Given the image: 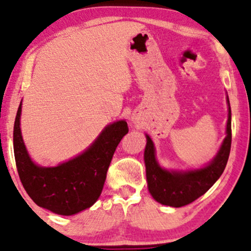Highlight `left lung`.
Returning <instances> with one entry per match:
<instances>
[{
	"mask_svg": "<svg viewBox=\"0 0 251 251\" xmlns=\"http://www.w3.org/2000/svg\"><path fill=\"white\" fill-rule=\"evenodd\" d=\"M228 120L225 140L219 152L204 167L188 171L165 170L155 158V147L150 135L146 134L144 160L146 166L147 187L155 201L165 206L182 207L192 203L203 195L221 176L227 165L231 146V111L229 98Z\"/></svg>",
	"mask_w": 251,
	"mask_h": 251,
	"instance_id": "obj_1",
	"label": "left lung"
}]
</instances>
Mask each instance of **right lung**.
Instances as JSON below:
<instances>
[{
  "mask_svg": "<svg viewBox=\"0 0 251 251\" xmlns=\"http://www.w3.org/2000/svg\"><path fill=\"white\" fill-rule=\"evenodd\" d=\"M22 101L14 125V153L21 182L36 204L59 215L90 208L101 194L108 166L118 144L127 134L125 120L101 131L89 149L55 167H42L30 158L21 133Z\"/></svg>",
  "mask_w": 251,
  "mask_h": 251,
  "instance_id": "add662e5",
  "label": "right lung"
}]
</instances>
